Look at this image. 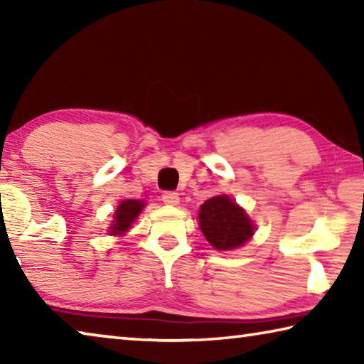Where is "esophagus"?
Masks as SVG:
<instances>
[{"instance_id":"obj_1","label":"esophagus","mask_w":364,"mask_h":364,"mask_svg":"<svg viewBox=\"0 0 364 364\" xmlns=\"http://www.w3.org/2000/svg\"><path fill=\"white\" fill-rule=\"evenodd\" d=\"M162 200L167 205H176V204H180V196L173 193V191H165V193L162 194Z\"/></svg>"}]
</instances>
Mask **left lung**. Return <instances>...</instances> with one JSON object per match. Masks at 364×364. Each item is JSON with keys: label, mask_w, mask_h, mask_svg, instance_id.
<instances>
[{"label": "left lung", "mask_w": 364, "mask_h": 364, "mask_svg": "<svg viewBox=\"0 0 364 364\" xmlns=\"http://www.w3.org/2000/svg\"><path fill=\"white\" fill-rule=\"evenodd\" d=\"M199 221L207 241L218 250L241 247L254 234V225L247 215L228 196L205 200L200 207Z\"/></svg>", "instance_id": "obj_1"}]
</instances>
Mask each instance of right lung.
<instances>
[{"label":"right lung","mask_w":364,"mask_h":364,"mask_svg":"<svg viewBox=\"0 0 364 364\" xmlns=\"http://www.w3.org/2000/svg\"><path fill=\"white\" fill-rule=\"evenodd\" d=\"M144 207V204L141 200H123L119 205V208L115 210V220L114 225L110 228V232L112 234H123L128 228L132 226L133 220L138 217L141 208Z\"/></svg>","instance_id":"obj_1"}]
</instances>
